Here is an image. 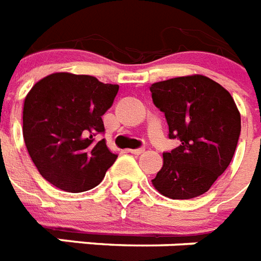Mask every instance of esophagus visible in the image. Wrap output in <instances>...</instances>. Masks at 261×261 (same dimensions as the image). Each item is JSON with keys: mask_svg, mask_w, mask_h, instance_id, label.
I'll use <instances>...</instances> for the list:
<instances>
[{"mask_svg": "<svg viewBox=\"0 0 261 261\" xmlns=\"http://www.w3.org/2000/svg\"><path fill=\"white\" fill-rule=\"evenodd\" d=\"M126 151H128L129 153H133V155H140V153H143L145 149H144V148H137V149H126Z\"/></svg>", "mask_w": 261, "mask_h": 261, "instance_id": "esophagus-1", "label": "esophagus"}]
</instances>
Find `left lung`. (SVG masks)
<instances>
[{
    "label": "left lung",
    "mask_w": 261,
    "mask_h": 261,
    "mask_svg": "<svg viewBox=\"0 0 261 261\" xmlns=\"http://www.w3.org/2000/svg\"><path fill=\"white\" fill-rule=\"evenodd\" d=\"M149 90L166 116L168 137L180 143L164 152L152 185L172 199L205 194L228 168L239 143L241 117L232 95L203 75L167 79Z\"/></svg>",
    "instance_id": "8db88e82"
}]
</instances>
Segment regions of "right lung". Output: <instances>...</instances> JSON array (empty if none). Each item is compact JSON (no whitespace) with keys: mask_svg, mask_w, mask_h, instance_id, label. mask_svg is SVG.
Returning a JSON list of instances; mask_svg holds the SVG:
<instances>
[{"mask_svg":"<svg viewBox=\"0 0 261 261\" xmlns=\"http://www.w3.org/2000/svg\"><path fill=\"white\" fill-rule=\"evenodd\" d=\"M118 85L90 75L55 72L35 83L24 101L22 136L43 178L68 193L98 186L117 155L106 147L102 116Z\"/></svg>","mask_w":261,"mask_h":261,"instance_id":"add662e5","label":"right lung"}]
</instances>
